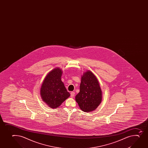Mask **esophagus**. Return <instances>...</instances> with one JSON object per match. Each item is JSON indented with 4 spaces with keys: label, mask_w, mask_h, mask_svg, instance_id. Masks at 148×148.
Listing matches in <instances>:
<instances>
[{
    "label": "esophagus",
    "mask_w": 148,
    "mask_h": 148,
    "mask_svg": "<svg viewBox=\"0 0 148 148\" xmlns=\"http://www.w3.org/2000/svg\"><path fill=\"white\" fill-rule=\"evenodd\" d=\"M74 96H75V92H70V97H73Z\"/></svg>",
    "instance_id": "34e87169"
}]
</instances>
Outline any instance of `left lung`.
<instances>
[{
  "mask_svg": "<svg viewBox=\"0 0 148 148\" xmlns=\"http://www.w3.org/2000/svg\"><path fill=\"white\" fill-rule=\"evenodd\" d=\"M79 88L75 99L80 108L86 112L95 110L101 103L102 91L96 77L91 71L84 73Z\"/></svg>",
  "mask_w": 148,
  "mask_h": 148,
  "instance_id": "left-lung-1",
  "label": "left lung"
}]
</instances>
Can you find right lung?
<instances>
[{
	"label": "right lung",
	"mask_w": 148,
	"mask_h": 148,
	"mask_svg": "<svg viewBox=\"0 0 148 148\" xmlns=\"http://www.w3.org/2000/svg\"><path fill=\"white\" fill-rule=\"evenodd\" d=\"M62 74L60 69H54L48 74L41 87L42 99L51 108H57L70 95L62 82Z\"/></svg>",
	"instance_id": "right-lung-1"
}]
</instances>
